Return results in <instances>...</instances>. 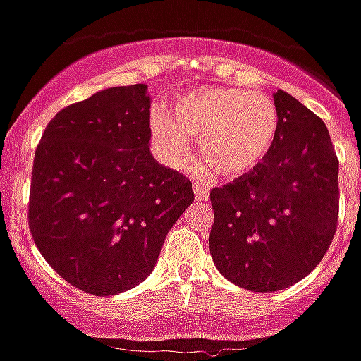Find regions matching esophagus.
Instances as JSON below:
<instances>
[{
    "label": "esophagus",
    "instance_id": "esophagus-1",
    "mask_svg": "<svg viewBox=\"0 0 361 361\" xmlns=\"http://www.w3.org/2000/svg\"><path fill=\"white\" fill-rule=\"evenodd\" d=\"M195 197H197V200H206L209 197V187L206 183L195 181Z\"/></svg>",
    "mask_w": 361,
    "mask_h": 361
}]
</instances>
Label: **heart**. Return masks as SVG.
<instances>
[{"label":"heart","instance_id":"b5f03b06","mask_svg":"<svg viewBox=\"0 0 361 361\" xmlns=\"http://www.w3.org/2000/svg\"><path fill=\"white\" fill-rule=\"evenodd\" d=\"M281 116L266 93L240 87H200L174 101L172 114L153 109L149 133L159 155L172 166L191 161V136L209 169L240 178L260 166L275 146Z\"/></svg>","mask_w":361,"mask_h":361}]
</instances>
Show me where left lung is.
<instances>
[{
  "mask_svg": "<svg viewBox=\"0 0 361 361\" xmlns=\"http://www.w3.org/2000/svg\"><path fill=\"white\" fill-rule=\"evenodd\" d=\"M279 135L266 161L209 192V252L234 285L275 292L324 258L339 221V159L324 121L285 92L274 95Z\"/></svg>",
  "mask_w": 361,
  "mask_h": 361,
  "instance_id": "left-lung-1",
  "label": "left lung"
}]
</instances>
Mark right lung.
<instances>
[{
	"instance_id": "add662e5",
	"label": "right lung",
	"mask_w": 361,
	"mask_h": 361,
	"mask_svg": "<svg viewBox=\"0 0 361 361\" xmlns=\"http://www.w3.org/2000/svg\"><path fill=\"white\" fill-rule=\"evenodd\" d=\"M144 84L109 87L54 116L31 170V238L76 288L114 296L146 279L180 215L189 178L149 153Z\"/></svg>"
}]
</instances>
